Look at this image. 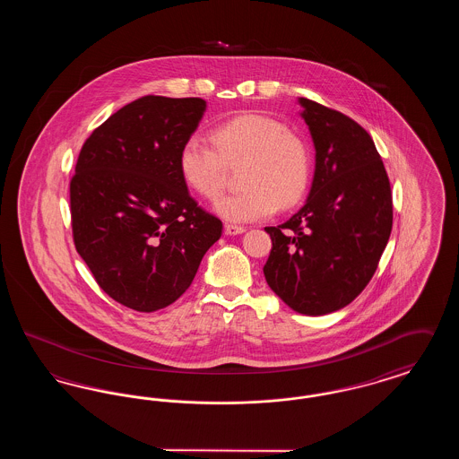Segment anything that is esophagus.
I'll return each instance as SVG.
<instances>
[{"label": "esophagus", "mask_w": 459, "mask_h": 459, "mask_svg": "<svg viewBox=\"0 0 459 459\" xmlns=\"http://www.w3.org/2000/svg\"><path fill=\"white\" fill-rule=\"evenodd\" d=\"M246 229L244 227H240V225H234V223H225V234H229V236H238V234H242Z\"/></svg>", "instance_id": "1"}]
</instances>
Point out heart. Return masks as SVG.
<instances>
[{
    "label": "heart",
    "instance_id": "obj_1",
    "mask_svg": "<svg viewBox=\"0 0 459 459\" xmlns=\"http://www.w3.org/2000/svg\"><path fill=\"white\" fill-rule=\"evenodd\" d=\"M212 141L191 135L182 144L177 167L186 186L213 201L223 193L229 169L242 163L238 195L221 197L217 213L229 221L272 217L277 208H292L309 187L311 150L284 122L260 111L234 115L212 131Z\"/></svg>",
    "mask_w": 459,
    "mask_h": 459
}]
</instances>
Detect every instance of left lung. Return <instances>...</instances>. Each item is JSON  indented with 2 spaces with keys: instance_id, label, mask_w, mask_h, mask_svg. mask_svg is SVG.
I'll return each instance as SVG.
<instances>
[{
  "instance_id": "left-lung-1",
  "label": "left lung",
  "mask_w": 459,
  "mask_h": 459,
  "mask_svg": "<svg viewBox=\"0 0 459 459\" xmlns=\"http://www.w3.org/2000/svg\"><path fill=\"white\" fill-rule=\"evenodd\" d=\"M316 150L305 206L272 239L270 289L298 313L320 316L368 285L393 230V193L370 134L348 115L301 98Z\"/></svg>"
}]
</instances>
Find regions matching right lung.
<instances>
[{"instance_id": "1", "label": "right lung", "mask_w": 459, "mask_h": 459, "mask_svg": "<svg viewBox=\"0 0 459 459\" xmlns=\"http://www.w3.org/2000/svg\"><path fill=\"white\" fill-rule=\"evenodd\" d=\"M204 108L201 98L143 96L96 127L77 158L75 249L109 298L135 311L177 301L221 236V221L197 206L177 167Z\"/></svg>"}]
</instances>
